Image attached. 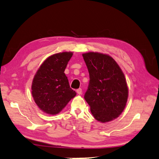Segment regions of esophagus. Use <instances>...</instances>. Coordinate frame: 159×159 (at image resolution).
Returning a JSON list of instances; mask_svg holds the SVG:
<instances>
[{"instance_id":"1","label":"esophagus","mask_w":159,"mask_h":159,"mask_svg":"<svg viewBox=\"0 0 159 159\" xmlns=\"http://www.w3.org/2000/svg\"><path fill=\"white\" fill-rule=\"evenodd\" d=\"M76 93H78L79 95H81L82 94V89H78L76 90Z\"/></svg>"}]
</instances>
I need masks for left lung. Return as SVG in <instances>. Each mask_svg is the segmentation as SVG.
Returning a JSON list of instances; mask_svg holds the SVG:
<instances>
[{
  "mask_svg": "<svg viewBox=\"0 0 159 159\" xmlns=\"http://www.w3.org/2000/svg\"><path fill=\"white\" fill-rule=\"evenodd\" d=\"M83 57L90 78L84 99L95 119L103 123L112 121L127 104L129 90L124 74L109 55L89 52Z\"/></svg>",
  "mask_w": 159,
  "mask_h": 159,
  "instance_id": "1",
  "label": "left lung"
}]
</instances>
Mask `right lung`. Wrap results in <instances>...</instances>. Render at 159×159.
Masks as SVG:
<instances>
[{"label": "right lung", "mask_w": 159, "mask_h": 159, "mask_svg": "<svg viewBox=\"0 0 159 159\" xmlns=\"http://www.w3.org/2000/svg\"><path fill=\"white\" fill-rule=\"evenodd\" d=\"M72 55V52H62L51 55L36 71L32 83V95L43 112L52 115L60 113L76 96L64 73Z\"/></svg>", "instance_id": "add662e5"}]
</instances>
